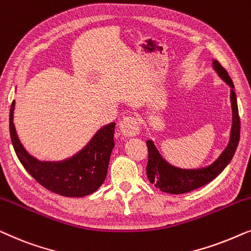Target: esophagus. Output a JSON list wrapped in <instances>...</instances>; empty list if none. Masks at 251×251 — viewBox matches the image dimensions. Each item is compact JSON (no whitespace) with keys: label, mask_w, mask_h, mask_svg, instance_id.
I'll return each mask as SVG.
<instances>
[{"label":"esophagus","mask_w":251,"mask_h":251,"mask_svg":"<svg viewBox=\"0 0 251 251\" xmlns=\"http://www.w3.org/2000/svg\"><path fill=\"white\" fill-rule=\"evenodd\" d=\"M119 128H121L123 135L127 137L136 136L140 133V123L134 116H127L121 122Z\"/></svg>","instance_id":"esophagus-1"}]
</instances>
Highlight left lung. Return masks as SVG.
Masks as SVG:
<instances>
[{
	"label": "left lung",
	"instance_id": "1",
	"mask_svg": "<svg viewBox=\"0 0 251 251\" xmlns=\"http://www.w3.org/2000/svg\"><path fill=\"white\" fill-rule=\"evenodd\" d=\"M214 68L216 70L220 77L223 78L228 85L231 86V104H232V128H231V139L228 142L226 149L223 151L220 158L208 166L206 168L195 169V171H185V169L175 168L168 165L158 153L156 148L151 141H147L148 147V165H147V175L151 184H154L157 189L161 190L162 192L171 193V195H182L188 193L193 190L199 189L201 186L208 184L213 181L224 171V168L228 165L234 156L236 147L240 140V117L238 110V103H236V97L233 89V82L228 73L225 70L220 62L214 60Z\"/></svg>",
	"mask_w": 251,
	"mask_h": 251
}]
</instances>
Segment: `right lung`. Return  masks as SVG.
<instances>
[{"label":"right lung","instance_id":"obj_1","mask_svg":"<svg viewBox=\"0 0 251 251\" xmlns=\"http://www.w3.org/2000/svg\"><path fill=\"white\" fill-rule=\"evenodd\" d=\"M15 100L10 108V136L24 168L49 191L63 197H85L100 188L107 176L115 147V123L101 128L75 157L61 162H41L29 156L17 136L13 125Z\"/></svg>","mask_w":251,"mask_h":251}]
</instances>
